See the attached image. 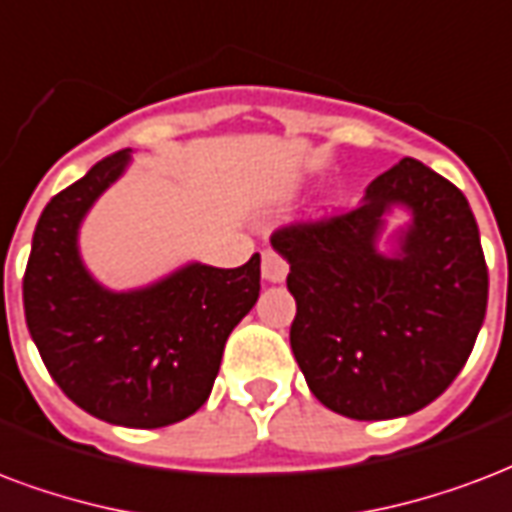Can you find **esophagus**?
Segmentation results:
<instances>
[{
	"mask_svg": "<svg viewBox=\"0 0 512 512\" xmlns=\"http://www.w3.org/2000/svg\"><path fill=\"white\" fill-rule=\"evenodd\" d=\"M261 275L267 283H283L288 275L286 259L275 251H261Z\"/></svg>",
	"mask_w": 512,
	"mask_h": 512,
	"instance_id": "34e87169",
	"label": "esophagus"
}]
</instances>
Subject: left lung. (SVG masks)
Returning <instances> with one entry per match:
<instances>
[{"label":"left lung","instance_id":"left-lung-1","mask_svg":"<svg viewBox=\"0 0 512 512\" xmlns=\"http://www.w3.org/2000/svg\"><path fill=\"white\" fill-rule=\"evenodd\" d=\"M394 206L411 224L380 252ZM272 248L291 267L294 359L334 413L410 416L470 359L489 302L478 224L459 188L421 161L378 175L351 213L278 229Z\"/></svg>","mask_w":512,"mask_h":512}]
</instances>
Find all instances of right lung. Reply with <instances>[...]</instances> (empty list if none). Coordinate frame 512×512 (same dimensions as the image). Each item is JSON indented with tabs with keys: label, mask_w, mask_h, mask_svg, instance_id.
<instances>
[{
	"label": "right lung",
	"mask_w": 512,
	"mask_h": 512,
	"mask_svg": "<svg viewBox=\"0 0 512 512\" xmlns=\"http://www.w3.org/2000/svg\"><path fill=\"white\" fill-rule=\"evenodd\" d=\"M132 164L96 161L45 205L23 275V313L59 388L99 421L159 429L194 416L213 391L229 334L256 305L261 259L234 270L183 264L151 286L113 291L88 272L78 234Z\"/></svg>",
	"instance_id": "obj_1"
}]
</instances>
